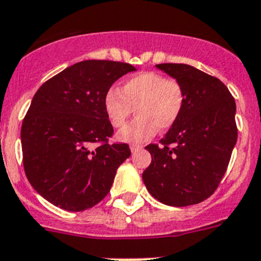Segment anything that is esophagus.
I'll return each mask as SVG.
<instances>
[{"mask_svg": "<svg viewBox=\"0 0 261 261\" xmlns=\"http://www.w3.org/2000/svg\"><path fill=\"white\" fill-rule=\"evenodd\" d=\"M142 148H143V147L139 146V144H131V146H130V149H131V152H133V153L138 152V151H140Z\"/></svg>", "mask_w": 261, "mask_h": 261, "instance_id": "1", "label": "esophagus"}]
</instances>
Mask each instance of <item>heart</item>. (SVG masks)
Here are the masks:
<instances>
[{
	"instance_id": "1",
	"label": "heart",
	"mask_w": 261,
	"mask_h": 261,
	"mask_svg": "<svg viewBox=\"0 0 261 261\" xmlns=\"http://www.w3.org/2000/svg\"><path fill=\"white\" fill-rule=\"evenodd\" d=\"M185 105L184 87L156 72H143L123 81L121 92L110 88L103 97V110L113 127L121 128L133 114L137 118L118 134V140L143 143L158 133L171 128Z\"/></svg>"
}]
</instances>
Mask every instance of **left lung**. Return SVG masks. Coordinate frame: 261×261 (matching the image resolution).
I'll use <instances>...</instances> for the list:
<instances>
[{"label": "left lung", "instance_id": "left-lung-1", "mask_svg": "<svg viewBox=\"0 0 261 261\" xmlns=\"http://www.w3.org/2000/svg\"><path fill=\"white\" fill-rule=\"evenodd\" d=\"M156 67L184 87L180 118L149 144L151 164L142 177L151 196L169 206H189L212 196L237 144V105L225 84L188 64Z\"/></svg>", "mask_w": 261, "mask_h": 261}]
</instances>
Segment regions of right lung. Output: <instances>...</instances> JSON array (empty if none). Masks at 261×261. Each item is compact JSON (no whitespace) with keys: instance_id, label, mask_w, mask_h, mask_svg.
Masks as SVG:
<instances>
[{"instance_id":"obj_1","label":"right lung","mask_w":261,"mask_h":261,"mask_svg":"<svg viewBox=\"0 0 261 261\" xmlns=\"http://www.w3.org/2000/svg\"><path fill=\"white\" fill-rule=\"evenodd\" d=\"M131 64L109 60L76 63L35 93L21 128L23 167L31 187L52 205L83 212L102 201L128 144H109L113 126L103 97ZM99 143L94 148L92 144Z\"/></svg>"}]
</instances>
